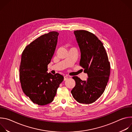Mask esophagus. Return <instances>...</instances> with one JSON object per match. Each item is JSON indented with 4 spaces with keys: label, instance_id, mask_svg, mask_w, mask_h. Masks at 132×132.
<instances>
[{
    "label": "esophagus",
    "instance_id": "obj_1",
    "mask_svg": "<svg viewBox=\"0 0 132 132\" xmlns=\"http://www.w3.org/2000/svg\"><path fill=\"white\" fill-rule=\"evenodd\" d=\"M68 76H67V75H66V76H65L64 77V80L65 81V80H66L68 79Z\"/></svg>",
    "mask_w": 132,
    "mask_h": 132
}]
</instances>
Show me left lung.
Masks as SVG:
<instances>
[{
	"instance_id": "left-lung-1",
	"label": "left lung",
	"mask_w": 132,
	"mask_h": 132,
	"mask_svg": "<svg viewBox=\"0 0 132 132\" xmlns=\"http://www.w3.org/2000/svg\"><path fill=\"white\" fill-rule=\"evenodd\" d=\"M74 34L81 53L80 65L88 75L87 80L72 77L76 85L71 93L80 103L95 102L103 93L110 73V64L103 43L87 31L77 30Z\"/></svg>"
}]
</instances>
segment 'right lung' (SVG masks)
<instances>
[{
	"mask_svg": "<svg viewBox=\"0 0 132 132\" xmlns=\"http://www.w3.org/2000/svg\"><path fill=\"white\" fill-rule=\"evenodd\" d=\"M57 32L41 35L27 46L19 67L20 80L25 95L34 103L44 105L52 102L64 77L47 72L57 43Z\"/></svg>",
	"mask_w": 132,
	"mask_h": 132,
	"instance_id": "obj_1",
	"label": "right lung"
}]
</instances>
